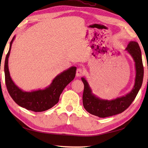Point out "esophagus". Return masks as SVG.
I'll return each mask as SVG.
<instances>
[{
	"instance_id": "obj_1",
	"label": "esophagus",
	"mask_w": 148,
	"mask_h": 148,
	"mask_svg": "<svg viewBox=\"0 0 148 148\" xmlns=\"http://www.w3.org/2000/svg\"><path fill=\"white\" fill-rule=\"evenodd\" d=\"M83 74V71L82 69L81 68H78L77 69V71H76V76L77 77H80L82 76Z\"/></svg>"
}]
</instances>
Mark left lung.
<instances>
[{
	"mask_svg": "<svg viewBox=\"0 0 148 148\" xmlns=\"http://www.w3.org/2000/svg\"><path fill=\"white\" fill-rule=\"evenodd\" d=\"M132 57L136 67L135 84L131 92L127 95L113 100L100 99L92 93L85 77H81L84 84L83 103L84 109L90 114L100 118H106L120 114L125 111L134 100L141 88L144 77V67L140 47L136 41H130L125 49Z\"/></svg>",
	"mask_w": 148,
	"mask_h": 148,
	"instance_id": "obj_1",
	"label": "left lung"
}]
</instances>
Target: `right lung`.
<instances>
[{
    "label": "right lung",
    "instance_id": "1",
    "mask_svg": "<svg viewBox=\"0 0 148 148\" xmlns=\"http://www.w3.org/2000/svg\"><path fill=\"white\" fill-rule=\"evenodd\" d=\"M13 37L5 59L4 72L6 87L14 101L21 108L34 112L46 111L58 102L60 96L65 86L74 79L76 67H71L57 75L49 85L42 90L25 92L17 86L12 80L8 67V58L11 49Z\"/></svg>",
    "mask_w": 148,
    "mask_h": 148
}]
</instances>
